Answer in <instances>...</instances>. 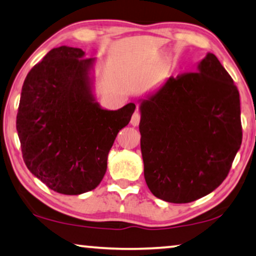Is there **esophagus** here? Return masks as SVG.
Wrapping results in <instances>:
<instances>
[{
	"label": "esophagus",
	"instance_id": "esophagus-1",
	"mask_svg": "<svg viewBox=\"0 0 256 256\" xmlns=\"http://www.w3.org/2000/svg\"><path fill=\"white\" fill-rule=\"evenodd\" d=\"M140 120H141V115H140V112H138V110H136V112L132 115L131 124L133 125V126H138L139 123H140Z\"/></svg>",
	"mask_w": 256,
	"mask_h": 256
}]
</instances>
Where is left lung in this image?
Listing matches in <instances>:
<instances>
[{
  "label": "left lung",
  "mask_w": 256,
  "mask_h": 256,
  "mask_svg": "<svg viewBox=\"0 0 256 256\" xmlns=\"http://www.w3.org/2000/svg\"><path fill=\"white\" fill-rule=\"evenodd\" d=\"M140 110L144 174L156 198L188 204L222 184L242 128L238 88L215 55L170 77Z\"/></svg>",
  "instance_id": "obj_1"
}]
</instances>
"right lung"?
<instances>
[{"label": "right lung", "instance_id": "add662e5", "mask_svg": "<svg viewBox=\"0 0 256 256\" xmlns=\"http://www.w3.org/2000/svg\"><path fill=\"white\" fill-rule=\"evenodd\" d=\"M80 48H54L26 76L16 128L22 158L36 178L66 196L94 190L108 152L136 104L110 112L94 102L88 77L93 58Z\"/></svg>", "mask_w": 256, "mask_h": 256}]
</instances>
